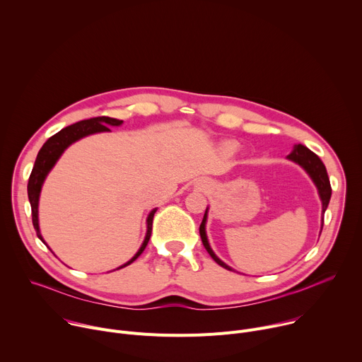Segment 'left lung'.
I'll use <instances>...</instances> for the list:
<instances>
[{
    "instance_id": "left-lung-1",
    "label": "left lung",
    "mask_w": 362,
    "mask_h": 362,
    "mask_svg": "<svg viewBox=\"0 0 362 362\" xmlns=\"http://www.w3.org/2000/svg\"><path fill=\"white\" fill-rule=\"evenodd\" d=\"M288 159L295 162V163H298L299 166H302L306 170V173L311 176V179L314 180V183H315V186L318 189L321 202H322V226H324V214H325V211L328 208V203H329V199H331V192H332L331 183H329V177H328V173H327V169H325L324 163L321 162V159L317 156L314 151H311L303 144H296L293 147L292 153L288 156ZM206 219H208V209H206L203 221H202L200 228H199V233H200L203 246L206 247V250L209 252V255L214 257V261L218 265H221L222 268H225L228 271H232V268L228 267L225 262H222L219 257L215 255V252L212 250V247H211V245L208 242V236H206V230H204Z\"/></svg>"
}]
</instances>
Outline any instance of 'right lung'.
<instances>
[{
    "instance_id": "add662e5",
    "label": "right lung",
    "mask_w": 362,
    "mask_h": 362,
    "mask_svg": "<svg viewBox=\"0 0 362 362\" xmlns=\"http://www.w3.org/2000/svg\"><path fill=\"white\" fill-rule=\"evenodd\" d=\"M122 123H123V120H117V119H112V117H106V116L93 117V119H88V120L74 123L69 127H64L63 130H60L54 136H51L42 144V147L40 148V151L37 154V159H35L33 172H31L30 179H28V186H27L28 199H30V204H31L33 225H34V229L37 232V236L42 242H44V239L40 233V226H38V199H40V192H41L42 183H44L48 172L53 169V166L60 159L63 151L71 143H74V141H77V140H80V139H83L88 134H94V133H100V132H110V129L107 126H120ZM154 214H156V209H153L147 216V232H146V238H144L140 249L137 250V253L132 257L129 262L119 267L117 269H122V268L130 265L132 262H134L137 257L141 255L144 247L147 246L150 235H151V225H153Z\"/></svg>"
}]
</instances>
